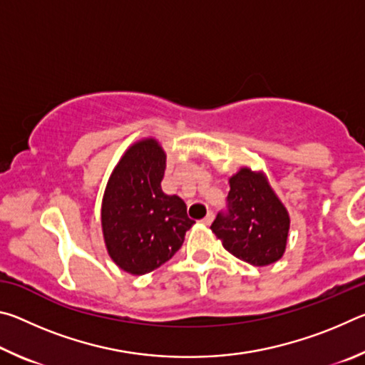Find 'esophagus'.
Listing matches in <instances>:
<instances>
[{
  "mask_svg": "<svg viewBox=\"0 0 365 365\" xmlns=\"http://www.w3.org/2000/svg\"><path fill=\"white\" fill-rule=\"evenodd\" d=\"M212 220H214V214H212V212H207L206 217L201 220V224H202V225H211Z\"/></svg>",
  "mask_w": 365,
  "mask_h": 365,
  "instance_id": "obj_1",
  "label": "esophagus"
}]
</instances>
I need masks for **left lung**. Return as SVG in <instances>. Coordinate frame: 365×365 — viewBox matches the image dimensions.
<instances>
[{
	"mask_svg": "<svg viewBox=\"0 0 365 365\" xmlns=\"http://www.w3.org/2000/svg\"><path fill=\"white\" fill-rule=\"evenodd\" d=\"M228 212L217 214L211 230L235 257L256 267L283 257L289 214L261 170L240 168L228 178Z\"/></svg>",
	"mask_w": 365,
	"mask_h": 365,
	"instance_id": "8db88e82",
	"label": "left lung"
}]
</instances>
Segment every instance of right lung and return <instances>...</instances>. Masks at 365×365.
I'll use <instances>...</instances> for the list:
<instances>
[{"label": "right lung", "instance_id": "right-lung-1", "mask_svg": "<svg viewBox=\"0 0 365 365\" xmlns=\"http://www.w3.org/2000/svg\"><path fill=\"white\" fill-rule=\"evenodd\" d=\"M165 158L156 138L135 141L122 154L103 195L101 228L108 255L132 275L168 262L195 224L182 197L160 188Z\"/></svg>", "mask_w": 365, "mask_h": 365}]
</instances>
